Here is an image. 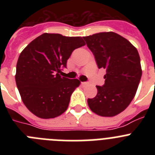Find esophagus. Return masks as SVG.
<instances>
[{"mask_svg":"<svg viewBox=\"0 0 155 155\" xmlns=\"http://www.w3.org/2000/svg\"><path fill=\"white\" fill-rule=\"evenodd\" d=\"M81 84L83 86H86V85H87V84H88V83H87V82H82Z\"/></svg>","mask_w":155,"mask_h":155,"instance_id":"1","label":"esophagus"}]
</instances>
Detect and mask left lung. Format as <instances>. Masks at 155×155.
Segmentation results:
<instances>
[{
  "label": "left lung",
  "mask_w": 155,
  "mask_h": 155,
  "mask_svg": "<svg viewBox=\"0 0 155 155\" xmlns=\"http://www.w3.org/2000/svg\"><path fill=\"white\" fill-rule=\"evenodd\" d=\"M93 53L98 68H104L105 84L96 86V96L87 99L93 113L112 117L130 104L141 78L139 53L124 37L113 31L83 37Z\"/></svg>",
  "instance_id": "left-lung-1"
}]
</instances>
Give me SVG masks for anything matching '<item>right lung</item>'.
Returning <instances> with one entry per match:
<instances>
[{"label":"right lung","mask_w":155,"mask_h":155,"mask_svg":"<svg viewBox=\"0 0 155 155\" xmlns=\"http://www.w3.org/2000/svg\"><path fill=\"white\" fill-rule=\"evenodd\" d=\"M81 36L43 33L20 53L15 81L23 103L35 116L55 118L67 110L78 79L61 76L75 49L84 46Z\"/></svg>","instance_id":"1"}]
</instances>
